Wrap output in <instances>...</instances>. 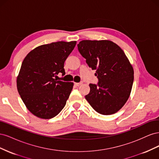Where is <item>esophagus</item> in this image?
Returning <instances> with one entry per match:
<instances>
[{"instance_id":"esophagus-1","label":"esophagus","mask_w":159,"mask_h":159,"mask_svg":"<svg viewBox=\"0 0 159 159\" xmlns=\"http://www.w3.org/2000/svg\"><path fill=\"white\" fill-rule=\"evenodd\" d=\"M74 84H75L76 86H80V85L82 84V82H79V83H74Z\"/></svg>"}]
</instances>
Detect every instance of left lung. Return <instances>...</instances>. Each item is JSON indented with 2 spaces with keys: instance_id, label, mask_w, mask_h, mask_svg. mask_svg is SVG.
Instances as JSON below:
<instances>
[{
  "instance_id": "left-lung-1",
  "label": "left lung",
  "mask_w": 159,
  "mask_h": 159,
  "mask_svg": "<svg viewBox=\"0 0 159 159\" xmlns=\"http://www.w3.org/2000/svg\"><path fill=\"white\" fill-rule=\"evenodd\" d=\"M78 48L98 79L97 84H89L86 100L100 114L117 112L129 99L134 80L133 67L125 54L109 40H82Z\"/></svg>"
}]
</instances>
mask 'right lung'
Instances as JSON below:
<instances>
[{"label":"right lung","mask_w":159,"mask_h":159,"mask_svg":"<svg viewBox=\"0 0 159 159\" xmlns=\"http://www.w3.org/2000/svg\"><path fill=\"white\" fill-rule=\"evenodd\" d=\"M75 41L42 45L28 53L17 78V89L27 109L35 116L48 119L63 109L73 88L72 82L56 78L65 75L64 62Z\"/></svg>","instance_id":"1"}]
</instances>
